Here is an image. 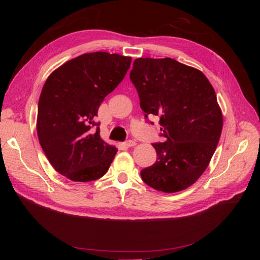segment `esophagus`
Returning <instances> with one entry per match:
<instances>
[{
    "instance_id": "34e87169",
    "label": "esophagus",
    "mask_w": 260,
    "mask_h": 260,
    "mask_svg": "<svg viewBox=\"0 0 260 260\" xmlns=\"http://www.w3.org/2000/svg\"><path fill=\"white\" fill-rule=\"evenodd\" d=\"M124 145H125V146H128V147H132V146L137 145V143H136V141H133V140H128V141H125V142H124Z\"/></svg>"
}]
</instances>
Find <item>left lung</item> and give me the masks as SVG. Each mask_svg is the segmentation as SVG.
<instances>
[{"label":"left lung","mask_w":260,"mask_h":260,"mask_svg":"<svg viewBox=\"0 0 260 260\" xmlns=\"http://www.w3.org/2000/svg\"><path fill=\"white\" fill-rule=\"evenodd\" d=\"M130 80L145 118L159 117L165 138L153 143L157 160L141 177L157 191H182L205 171L221 135L215 90L200 70L169 57L137 58Z\"/></svg>","instance_id":"left-lung-1"}]
</instances>
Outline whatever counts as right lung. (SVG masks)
Here are the masks:
<instances>
[{"mask_svg":"<svg viewBox=\"0 0 260 260\" xmlns=\"http://www.w3.org/2000/svg\"><path fill=\"white\" fill-rule=\"evenodd\" d=\"M131 57L95 52L53 72L39 99L37 132L50 164L66 178L89 182L103 177L117 153L100 137L99 107L127 74Z\"/></svg>","mask_w":260,"mask_h":260,"instance_id":"1","label":"right lung"}]
</instances>
